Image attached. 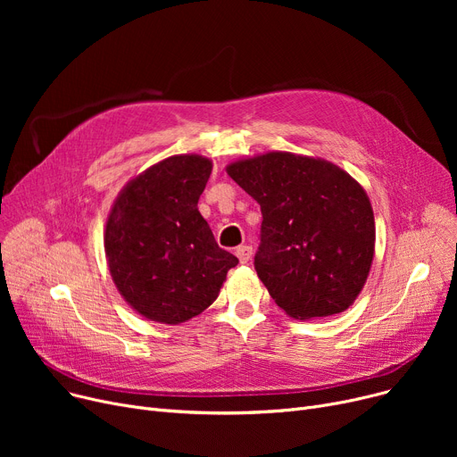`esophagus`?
<instances>
[{"label":"esophagus","instance_id":"esophagus-1","mask_svg":"<svg viewBox=\"0 0 457 457\" xmlns=\"http://www.w3.org/2000/svg\"><path fill=\"white\" fill-rule=\"evenodd\" d=\"M235 253H237V257H238V261L241 262H246L252 259V253H253V250H252V246H238L237 250H235Z\"/></svg>","mask_w":457,"mask_h":457}]
</instances>
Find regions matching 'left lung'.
<instances>
[{"mask_svg":"<svg viewBox=\"0 0 457 457\" xmlns=\"http://www.w3.org/2000/svg\"><path fill=\"white\" fill-rule=\"evenodd\" d=\"M228 174L261 205L253 267L295 319L343 313L361 293L374 257L367 192L339 166L272 152L237 161Z\"/></svg>","mask_w":457,"mask_h":457,"instance_id":"8db88e82","label":"left lung"}]
</instances>
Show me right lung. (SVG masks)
<instances>
[{"label":"right lung","instance_id":"add662e5","mask_svg":"<svg viewBox=\"0 0 457 457\" xmlns=\"http://www.w3.org/2000/svg\"><path fill=\"white\" fill-rule=\"evenodd\" d=\"M211 161L174 155L120 192L105 228V253L120 295L142 317L179 324L220 293L238 259L222 250L198 211Z\"/></svg>","mask_w":457,"mask_h":457}]
</instances>
